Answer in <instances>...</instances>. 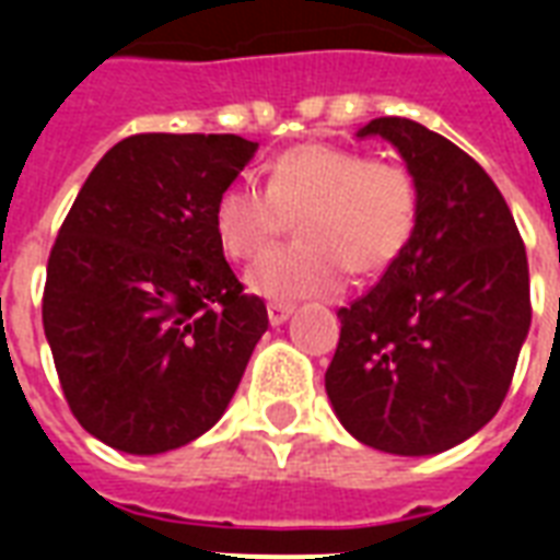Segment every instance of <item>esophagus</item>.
<instances>
[{"label": "esophagus", "mask_w": 560, "mask_h": 560, "mask_svg": "<svg viewBox=\"0 0 560 560\" xmlns=\"http://www.w3.org/2000/svg\"><path fill=\"white\" fill-rule=\"evenodd\" d=\"M290 314H293V305H290V302H270V305H267V316H270V325L288 323Z\"/></svg>", "instance_id": "obj_1"}]
</instances>
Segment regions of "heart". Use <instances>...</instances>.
I'll return each mask as SVG.
<instances>
[{"instance_id":"b5f03b06","label":"heart","mask_w":560,"mask_h":560,"mask_svg":"<svg viewBox=\"0 0 560 560\" xmlns=\"http://www.w3.org/2000/svg\"><path fill=\"white\" fill-rule=\"evenodd\" d=\"M421 197L404 165L328 142L293 144L270 165L267 188L229 183L214 200L220 249L249 261L296 220L299 244L272 249L246 272L276 302L334 296L346 281L381 276L407 253Z\"/></svg>"}]
</instances>
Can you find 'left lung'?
I'll return each instance as SVG.
<instances>
[{
    "label": "left lung",
    "instance_id": "1",
    "mask_svg": "<svg viewBox=\"0 0 560 560\" xmlns=\"http://www.w3.org/2000/svg\"><path fill=\"white\" fill-rule=\"evenodd\" d=\"M358 136L398 148L421 197L407 253L340 307L325 372L334 412L358 442L427 456L497 416L529 334V261L494 179L412 118H372Z\"/></svg>",
    "mask_w": 560,
    "mask_h": 560
}]
</instances>
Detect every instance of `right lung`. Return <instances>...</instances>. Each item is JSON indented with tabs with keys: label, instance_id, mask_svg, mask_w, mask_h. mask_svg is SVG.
Masks as SVG:
<instances>
[{
	"label": "right lung",
	"instance_id": "1",
	"mask_svg": "<svg viewBox=\"0 0 560 560\" xmlns=\"http://www.w3.org/2000/svg\"><path fill=\"white\" fill-rule=\"evenodd\" d=\"M255 148L232 133L127 136L57 232L43 328L72 416L116 451L153 456L218 424L270 325L211 220Z\"/></svg>",
	"mask_w": 560,
	"mask_h": 560
}]
</instances>
